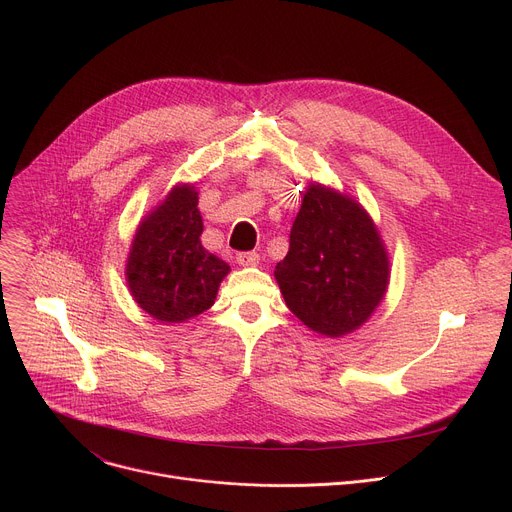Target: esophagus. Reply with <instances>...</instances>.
I'll return each instance as SVG.
<instances>
[{
	"label": "esophagus",
	"mask_w": 512,
	"mask_h": 512,
	"mask_svg": "<svg viewBox=\"0 0 512 512\" xmlns=\"http://www.w3.org/2000/svg\"><path fill=\"white\" fill-rule=\"evenodd\" d=\"M237 263H239V265H257V263H259V255H257L255 251L237 253Z\"/></svg>",
	"instance_id": "1"
}]
</instances>
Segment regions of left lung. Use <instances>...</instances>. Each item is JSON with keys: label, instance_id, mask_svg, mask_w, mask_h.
<instances>
[{"label": "left lung", "instance_id": "obj_1", "mask_svg": "<svg viewBox=\"0 0 512 512\" xmlns=\"http://www.w3.org/2000/svg\"><path fill=\"white\" fill-rule=\"evenodd\" d=\"M275 279L287 308L308 328L342 336L367 322L383 300L389 259L360 204L312 184Z\"/></svg>", "mask_w": 512, "mask_h": 512}]
</instances>
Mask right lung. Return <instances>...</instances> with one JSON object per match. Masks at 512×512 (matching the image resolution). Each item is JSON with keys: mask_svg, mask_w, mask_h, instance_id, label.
Masks as SVG:
<instances>
[{"mask_svg": "<svg viewBox=\"0 0 512 512\" xmlns=\"http://www.w3.org/2000/svg\"><path fill=\"white\" fill-rule=\"evenodd\" d=\"M198 192L176 186L139 225L129 259L127 283L141 310L160 322H184L214 304L229 265L202 243Z\"/></svg>", "mask_w": 512, "mask_h": 512, "instance_id": "1", "label": "right lung"}]
</instances>
